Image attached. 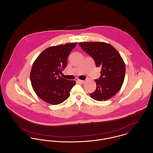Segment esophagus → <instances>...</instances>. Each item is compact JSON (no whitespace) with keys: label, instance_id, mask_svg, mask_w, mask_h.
<instances>
[{"label":"esophagus","instance_id":"1","mask_svg":"<svg viewBox=\"0 0 153 153\" xmlns=\"http://www.w3.org/2000/svg\"><path fill=\"white\" fill-rule=\"evenodd\" d=\"M78 81L80 82V83H81V84H83V83H84V82H85V81L84 80H78Z\"/></svg>","mask_w":153,"mask_h":153}]
</instances>
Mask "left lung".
<instances>
[{
	"mask_svg": "<svg viewBox=\"0 0 153 153\" xmlns=\"http://www.w3.org/2000/svg\"><path fill=\"white\" fill-rule=\"evenodd\" d=\"M80 47L101 67V76L95 80L96 89L90 96L97 101L107 100L117 94L123 83L126 66L123 59L111 45L102 42L79 43Z\"/></svg>",
	"mask_w": 153,
	"mask_h": 153,
	"instance_id": "left-lung-1",
	"label": "left lung"
}]
</instances>
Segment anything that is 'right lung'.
I'll return each mask as SVG.
<instances>
[{
    "label": "right lung",
    "mask_w": 153,
    "mask_h": 153,
    "mask_svg": "<svg viewBox=\"0 0 153 153\" xmlns=\"http://www.w3.org/2000/svg\"><path fill=\"white\" fill-rule=\"evenodd\" d=\"M77 44L48 48L34 61L30 72V81L36 95L44 102L57 105L69 97L76 82L65 79L59 74L66 66L68 56Z\"/></svg>",
    "instance_id": "obj_1"
}]
</instances>
